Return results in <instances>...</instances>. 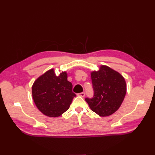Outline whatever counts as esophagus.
Wrapping results in <instances>:
<instances>
[{"label":"esophagus","instance_id":"34e87169","mask_svg":"<svg viewBox=\"0 0 155 155\" xmlns=\"http://www.w3.org/2000/svg\"><path fill=\"white\" fill-rule=\"evenodd\" d=\"M79 96H81V97H85V92H81V93H79V94H78Z\"/></svg>","mask_w":155,"mask_h":155}]
</instances>
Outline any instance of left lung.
Masks as SVG:
<instances>
[{
    "label": "left lung",
    "mask_w": 155,
    "mask_h": 155,
    "mask_svg": "<svg viewBox=\"0 0 155 155\" xmlns=\"http://www.w3.org/2000/svg\"><path fill=\"white\" fill-rule=\"evenodd\" d=\"M94 90L92 98H85L91 109L100 116L112 114L124 100L126 82L121 75L111 68L101 65L99 70L91 72Z\"/></svg>",
    "instance_id": "8db88e82"
}]
</instances>
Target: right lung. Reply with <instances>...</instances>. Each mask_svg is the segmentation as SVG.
<instances>
[{"mask_svg":"<svg viewBox=\"0 0 155 155\" xmlns=\"http://www.w3.org/2000/svg\"><path fill=\"white\" fill-rule=\"evenodd\" d=\"M31 92L37 109L43 114L53 118L66 112L76 96L72 92V84L67 80V72L56 76L54 68L36 79Z\"/></svg>","mask_w":155,"mask_h":155,"instance_id":"1","label":"right lung"}]
</instances>
